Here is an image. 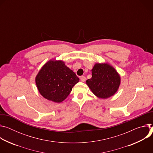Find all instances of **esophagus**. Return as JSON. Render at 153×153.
I'll return each instance as SVG.
<instances>
[{
  "instance_id": "34e87169",
  "label": "esophagus",
  "mask_w": 153,
  "mask_h": 153,
  "mask_svg": "<svg viewBox=\"0 0 153 153\" xmlns=\"http://www.w3.org/2000/svg\"><path fill=\"white\" fill-rule=\"evenodd\" d=\"M80 79H81V81H82V82H84L86 81V77L84 76H80Z\"/></svg>"
}]
</instances>
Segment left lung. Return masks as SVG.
<instances>
[{"label":"left lung","mask_w":153,"mask_h":153,"mask_svg":"<svg viewBox=\"0 0 153 153\" xmlns=\"http://www.w3.org/2000/svg\"><path fill=\"white\" fill-rule=\"evenodd\" d=\"M92 78L86 83L98 97L107 98L117 91L120 77L112 67L107 64H96L92 69Z\"/></svg>","instance_id":"8db88e82"}]
</instances>
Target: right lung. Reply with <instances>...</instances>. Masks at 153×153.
<instances>
[{
  "label": "right lung",
  "mask_w": 153,
  "mask_h": 153,
  "mask_svg": "<svg viewBox=\"0 0 153 153\" xmlns=\"http://www.w3.org/2000/svg\"><path fill=\"white\" fill-rule=\"evenodd\" d=\"M79 79L61 61L47 62L36 77L40 94L46 99L59 103L71 93Z\"/></svg>",
  "instance_id": "1"
}]
</instances>
